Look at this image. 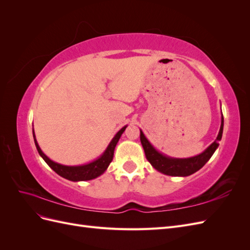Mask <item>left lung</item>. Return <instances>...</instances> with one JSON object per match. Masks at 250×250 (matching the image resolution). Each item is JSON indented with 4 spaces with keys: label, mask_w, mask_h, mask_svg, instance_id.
<instances>
[{
    "label": "left lung",
    "mask_w": 250,
    "mask_h": 250,
    "mask_svg": "<svg viewBox=\"0 0 250 250\" xmlns=\"http://www.w3.org/2000/svg\"><path fill=\"white\" fill-rule=\"evenodd\" d=\"M223 115L221 117V126L220 130H219L218 137L215 142L203 151L202 153L188 157V158H173L167 155H164L163 153L158 152V151L151 145L150 142L146 139L144 135L143 131L141 130L140 139L142 146L145 151V155L148 162L152 165V167L160 171L166 175L170 176H188L191 174L197 172L201 169L204 165L208 163V161L214 154L216 149L219 146V141L222 138L223 133Z\"/></svg>",
    "instance_id": "obj_1"
}]
</instances>
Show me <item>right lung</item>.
<instances>
[{"label": "right lung", "mask_w": 250, "mask_h": 250, "mask_svg": "<svg viewBox=\"0 0 250 250\" xmlns=\"http://www.w3.org/2000/svg\"><path fill=\"white\" fill-rule=\"evenodd\" d=\"M127 126H124L122 129H120L117 134L113 137V139L111 140V142L109 143V145L107 146L106 150L104 151L103 154L97 158L96 161L86 164V165H82V166H64V165H60L57 164L55 162L51 161L50 158L44 154L42 149L40 148L39 144H37V141L35 139V134H34V130H33V138H34V143L37 151H39L40 155L43 158V161L46 162L49 167L54 170L58 175H60L62 177L69 179L72 181H84V180H90L94 179L98 176H100L101 174H103L108 168L109 164L112 161L113 157V152H115V148L117 146V143L119 142L121 135L124 132V130L126 129Z\"/></svg>", "instance_id": "right-lung-1"}]
</instances>
